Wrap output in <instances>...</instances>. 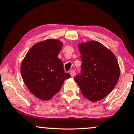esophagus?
<instances>
[{
    "label": "esophagus",
    "mask_w": 134,
    "mask_h": 134,
    "mask_svg": "<svg viewBox=\"0 0 134 134\" xmlns=\"http://www.w3.org/2000/svg\"><path fill=\"white\" fill-rule=\"evenodd\" d=\"M70 74H71V77H74L75 76V72L73 71V70H72V71H70Z\"/></svg>",
    "instance_id": "34e87169"
}]
</instances>
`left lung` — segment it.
Listing matches in <instances>:
<instances>
[{"label": "left lung", "mask_w": 134, "mask_h": 134, "mask_svg": "<svg viewBox=\"0 0 134 134\" xmlns=\"http://www.w3.org/2000/svg\"><path fill=\"white\" fill-rule=\"evenodd\" d=\"M81 73L74 78L81 94L93 102L107 96L116 85L120 75L118 60L110 50L97 41L78 45Z\"/></svg>", "instance_id": "obj_1"}]
</instances>
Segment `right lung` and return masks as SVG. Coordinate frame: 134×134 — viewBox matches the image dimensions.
I'll use <instances>...</instances> for the list:
<instances>
[{"label": "right lung", "mask_w": 134, "mask_h": 134, "mask_svg": "<svg viewBox=\"0 0 134 134\" xmlns=\"http://www.w3.org/2000/svg\"><path fill=\"white\" fill-rule=\"evenodd\" d=\"M63 43L48 39L35 44L21 63L20 72L25 85L35 96L48 101L59 92L66 79L63 62L58 57Z\"/></svg>", "instance_id": "add662e5"}]
</instances>
